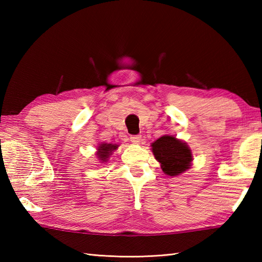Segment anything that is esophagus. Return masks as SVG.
Returning <instances> with one entry per match:
<instances>
[{"label":"esophagus","instance_id":"1","mask_svg":"<svg viewBox=\"0 0 262 262\" xmlns=\"http://www.w3.org/2000/svg\"><path fill=\"white\" fill-rule=\"evenodd\" d=\"M141 140H142V136L141 135H135V136H132L130 137V142L133 144H136V145H138V144L141 143Z\"/></svg>","mask_w":262,"mask_h":262}]
</instances>
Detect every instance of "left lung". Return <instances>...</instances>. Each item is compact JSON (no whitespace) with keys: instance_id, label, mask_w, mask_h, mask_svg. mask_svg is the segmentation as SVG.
<instances>
[{"instance_id":"1","label":"left lung","mask_w":262,"mask_h":262,"mask_svg":"<svg viewBox=\"0 0 262 262\" xmlns=\"http://www.w3.org/2000/svg\"><path fill=\"white\" fill-rule=\"evenodd\" d=\"M155 160L170 177L180 176L191 168L192 151L186 142L173 135H163L151 144Z\"/></svg>"}]
</instances>
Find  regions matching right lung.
<instances>
[{
	"instance_id": "1",
	"label": "right lung",
	"mask_w": 262,
	"mask_h": 262,
	"mask_svg": "<svg viewBox=\"0 0 262 262\" xmlns=\"http://www.w3.org/2000/svg\"><path fill=\"white\" fill-rule=\"evenodd\" d=\"M118 144H111V143H99L97 146V159L101 163H107L111 155L118 148Z\"/></svg>"
}]
</instances>
